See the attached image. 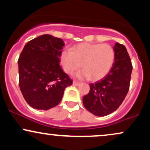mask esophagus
Here are the masks:
<instances>
[{
	"instance_id": "obj_1",
	"label": "esophagus",
	"mask_w": 150,
	"mask_h": 150,
	"mask_svg": "<svg viewBox=\"0 0 150 150\" xmlns=\"http://www.w3.org/2000/svg\"><path fill=\"white\" fill-rule=\"evenodd\" d=\"M73 84L74 86H79V85L80 84V83L77 82V81H73Z\"/></svg>"
}]
</instances>
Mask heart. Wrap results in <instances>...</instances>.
Masks as SVG:
<instances>
[{
  "label": "heart",
  "mask_w": 150,
  "mask_h": 150,
  "mask_svg": "<svg viewBox=\"0 0 150 150\" xmlns=\"http://www.w3.org/2000/svg\"><path fill=\"white\" fill-rule=\"evenodd\" d=\"M115 59L114 50L109 44L79 43L73 52L64 50L60 60L64 71L72 74L84 67V70L77 73L79 78H89L93 81L105 77L112 67Z\"/></svg>",
  "instance_id": "b5f03b06"
}]
</instances>
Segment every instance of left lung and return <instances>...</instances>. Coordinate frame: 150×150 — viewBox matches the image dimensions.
I'll list each match as a JSON object with an SVG mask.
<instances>
[{"mask_svg":"<svg viewBox=\"0 0 150 150\" xmlns=\"http://www.w3.org/2000/svg\"><path fill=\"white\" fill-rule=\"evenodd\" d=\"M115 62L103 79L90 84V91L83 98L86 110L97 116H105L120 107L129 88L132 64L124 45L113 46Z\"/></svg>","mask_w":150,"mask_h":150,"instance_id":"1","label":"left lung"}]
</instances>
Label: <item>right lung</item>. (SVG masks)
<instances>
[{"label": "right lung", "instance_id": "obj_1", "mask_svg": "<svg viewBox=\"0 0 150 150\" xmlns=\"http://www.w3.org/2000/svg\"><path fill=\"white\" fill-rule=\"evenodd\" d=\"M64 45L62 39L43 35L26 43L21 53L18 60L20 89L34 109L56 107L65 88L73 84L59 65Z\"/></svg>", "mask_w": 150, "mask_h": 150}]
</instances>
